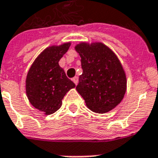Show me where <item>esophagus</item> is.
Instances as JSON below:
<instances>
[{
  "mask_svg": "<svg viewBox=\"0 0 158 158\" xmlns=\"http://www.w3.org/2000/svg\"><path fill=\"white\" fill-rule=\"evenodd\" d=\"M72 81L75 83V85H77V84H78V83H79V78H78V76L74 77V78L72 79Z\"/></svg>",
  "mask_w": 158,
  "mask_h": 158,
  "instance_id": "1",
  "label": "esophagus"
}]
</instances>
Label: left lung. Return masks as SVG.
Masks as SVG:
<instances>
[{
	"label": "left lung",
	"mask_w": 158,
	"mask_h": 158,
	"mask_svg": "<svg viewBox=\"0 0 158 158\" xmlns=\"http://www.w3.org/2000/svg\"><path fill=\"white\" fill-rule=\"evenodd\" d=\"M75 48L81 57L83 69L76 90L86 106L99 114L114 109L127 90V77L119 59L100 42H82Z\"/></svg>",
	"instance_id": "obj_1"
}]
</instances>
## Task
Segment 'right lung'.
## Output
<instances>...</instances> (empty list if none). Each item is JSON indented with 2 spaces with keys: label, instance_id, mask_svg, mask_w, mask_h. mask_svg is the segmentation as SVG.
I'll use <instances>...</instances> for the list:
<instances>
[{
  "label": "right lung",
  "instance_id": "right-lung-1",
  "mask_svg": "<svg viewBox=\"0 0 158 158\" xmlns=\"http://www.w3.org/2000/svg\"><path fill=\"white\" fill-rule=\"evenodd\" d=\"M70 43L50 46L35 58L26 79V93L35 108L52 114L60 109L66 92L75 84L66 77L58 61L67 52Z\"/></svg>",
  "mask_w": 158,
  "mask_h": 158
}]
</instances>
